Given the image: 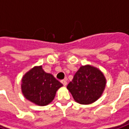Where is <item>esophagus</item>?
Segmentation results:
<instances>
[{
    "label": "esophagus",
    "instance_id": "esophagus-1",
    "mask_svg": "<svg viewBox=\"0 0 129 129\" xmlns=\"http://www.w3.org/2000/svg\"><path fill=\"white\" fill-rule=\"evenodd\" d=\"M61 83L63 84V86H66V84H67V81L66 80H61Z\"/></svg>",
    "mask_w": 129,
    "mask_h": 129
}]
</instances>
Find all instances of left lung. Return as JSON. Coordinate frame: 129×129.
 <instances>
[{"instance_id":"obj_1","label":"left lung","mask_w":129,"mask_h":129,"mask_svg":"<svg viewBox=\"0 0 129 129\" xmlns=\"http://www.w3.org/2000/svg\"><path fill=\"white\" fill-rule=\"evenodd\" d=\"M105 84V78L100 71L91 66H84L77 71L67 89L76 102L88 105L102 95Z\"/></svg>"}]
</instances>
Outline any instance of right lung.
<instances>
[{
    "label": "right lung",
    "instance_id": "obj_1",
    "mask_svg": "<svg viewBox=\"0 0 129 129\" xmlns=\"http://www.w3.org/2000/svg\"><path fill=\"white\" fill-rule=\"evenodd\" d=\"M63 84L50 74L45 73L42 66L35 67L21 80V90L27 100L44 106L52 102L56 91Z\"/></svg>",
    "mask_w": 129,
    "mask_h": 129
}]
</instances>
